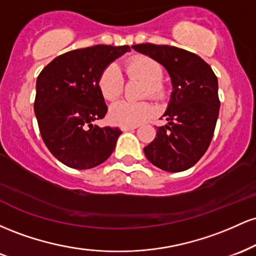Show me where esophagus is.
<instances>
[{"mask_svg": "<svg viewBox=\"0 0 256 256\" xmlns=\"http://www.w3.org/2000/svg\"><path fill=\"white\" fill-rule=\"evenodd\" d=\"M122 131H131V130H134V128H137V126H122Z\"/></svg>", "mask_w": 256, "mask_h": 256, "instance_id": "esophagus-1", "label": "esophagus"}]
</instances>
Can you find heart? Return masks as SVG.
Masks as SVG:
<instances>
[{
	"mask_svg": "<svg viewBox=\"0 0 256 256\" xmlns=\"http://www.w3.org/2000/svg\"><path fill=\"white\" fill-rule=\"evenodd\" d=\"M125 70L130 78L144 82L146 86L143 95H149L154 98L162 96V68L156 61L144 55H137L126 61ZM98 89L102 96L110 101H113L122 95L124 89V77L116 64H108L102 71L98 78ZM154 113V107L149 102H131L122 100L110 106L108 116L116 125L137 126L150 118Z\"/></svg>",
	"mask_w": 256,
	"mask_h": 256,
	"instance_id": "1",
	"label": "heart"
}]
</instances>
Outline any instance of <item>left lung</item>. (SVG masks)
Wrapping results in <instances>:
<instances>
[{
    "label": "left lung",
    "instance_id": "left-lung-1",
    "mask_svg": "<svg viewBox=\"0 0 256 256\" xmlns=\"http://www.w3.org/2000/svg\"><path fill=\"white\" fill-rule=\"evenodd\" d=\"M132 48L165 67L172 92L154 140L144 148L146 158L167 172L190 168L210 144L219 116L218 79L198 55L172 46L144 43Z\"/></svg>",
    "mask_w": 256,
    "mask_h": 256
}]
</instances>
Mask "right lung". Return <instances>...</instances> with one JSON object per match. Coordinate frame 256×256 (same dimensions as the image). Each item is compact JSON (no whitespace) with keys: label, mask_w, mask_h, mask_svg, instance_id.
Here are the masks:
<instances>
[{"label":"right lung","mask_w":256,"mask_h":256,"mask_svg":"<svg viewBox=\"0 0 256 256\" xmlns=\"http://www.w3.org/2000/svg\"><path fill=\"white\" fill-rule=\"evenodd\" d=\"M130 50L128 46L102 44L76 49L55 58L38 76V128L46 148L64 165L89 170L113 152L122 131L94 124L108 110L98 78L108 64Z\"/></svg>","instance_id":"1"}]
</instances>
